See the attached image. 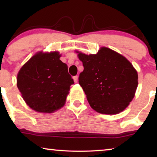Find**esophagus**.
<instances>
[{
    "mask_svg": "<svg viewBox=\"0 0 157 157\" xmlns=\"http://www.w3.org/2000/svg\"><path fill=\"white\" fill-rule=\"evenodd\" d=\"M73 78H74V81L75 83H77L78 82V76H75L73 77Z\"/></svg>",
    "mask_w": 157,
    "mask_h": 157,
    "instance_id": "1",
    "label": "esophagus"
}]
</instances>
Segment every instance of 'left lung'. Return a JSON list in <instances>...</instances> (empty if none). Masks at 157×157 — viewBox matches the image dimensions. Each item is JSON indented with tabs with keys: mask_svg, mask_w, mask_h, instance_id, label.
Returning a JSON list of instances; mask_svg holds the SVG:
<instances>
[{
	"mask_svg": "<svg viewBox=\"0 0 157 157\" xmlns=\"http://www.w3.org/2000/svg\"><path fill=\"white\" fill-rule=\"evenodd\" d=\"M83 71L78 82L94 110L106 114L124 111L134 97L138 74L123 56L102 47L96 54L77 52Z\"/></svg>",
	"mask_w": 157,
	"mask_h": 157,
	"instance_id": "left-lung-1",
	"label": "left lung"
}]
</instances>
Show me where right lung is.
I'll return each instance as SVG.
<instances>
[{"mask_svg":"<svg viewBox=\"0 0 157 157\" xmlns=\"http://www.w3.org/2000/svg\"><path fill=\"white\" fill-rule=\"evenodd\" d=\"M54 51L39 52L22 66L17 76V86L28 106L38 112L52 113L65 104L74 81L68 66Z\"/></svg>","mask_w":157,"mask_h":157,"instance_id":"1","label":"right lung"}]
</instances>
